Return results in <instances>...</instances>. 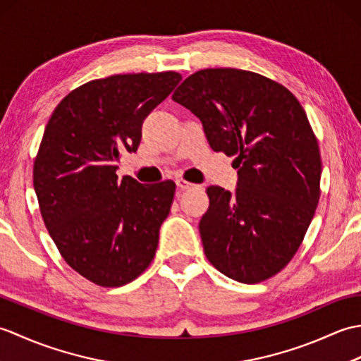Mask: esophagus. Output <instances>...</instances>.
Masks as SVG:
<instances>
[{"label":"esophagus","mask_w":361,"mask_h":361,"mask_svg":"<svg viewBox=\"0 0 361 361\" xmlns=\"http://www.w3.org/2000/svg\"><path fill=\"white\" fill-rule=\"evenodd\" d=\"M176 188H178L180 190H189V189H194L197 188L195 185H192V183H188L186 180H176Z\"/></svg>","instance_id":"34e87169"}]
</instances>
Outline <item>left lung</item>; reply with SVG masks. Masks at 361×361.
<instances>
[{
  "mask_svg": "<svg viewBox=\"0 0 361 361\" xmlns=\"http://www.w3.org/2000/svg\"><path fill=\"white\" fill-rule=\"evenodd\" d=\"M172 99L202 121L214 152L235 155L239 169L234 192L206 189V257L234 281L271 278L295 256L319 200L321 157L307 114L281 83L234 68L189 75Z\"/></svg>",
  "mask_w": 361,
  "mask_h": 361,
  "instance_id": "left-lung-1",
  "label": "left lung"
}]
</instances>
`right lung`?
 I'll use <instances>...</instances> for the list:
<instances>
[{
    "instance_id": "1",
    "label": "right lung",
    "mask_w": 361,
    "mask_h": 361,
    "mask_svg": "<svg viewBox=\"0 0 361 361\" xmlns=\"http://www.w3.org/2000/svg\"><path fill=\"white\" fill-rule=\"evenodd\" d=\"M173 71L118 74L71 91L54 110L34 163L46 228L73 270L102 287L136 279L155 257L175 183L118 181L144 119L178 85Z\"/></svg>"
}]
</instances>
